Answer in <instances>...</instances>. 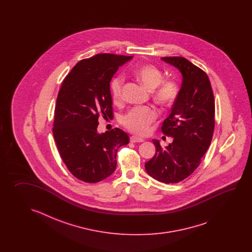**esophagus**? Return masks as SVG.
<instances>
[{
    "label": "esophagus",
    "mask_w": 252,
    "mask_h": 252,
    "mask_svg": "<svg viewBox=\"0 0 252 252\" xmlns=\"http://www.w3.org/2000/svg\"><path fill=\"white\" fill-rule=\"evenodd\" d=\"M130 141L133 142V143H136V142H143L144 139H142V138H140V137H138V136H136V135H133V136L130 137Z\"/></svg>",
    "instance_id": "1"
}]
</instances>
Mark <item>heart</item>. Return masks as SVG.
<instances>
[{"label": "heart", "instance_id": "b5f03b06", "mask_svg": "<svg viewBox=\"0 0 252 252\" xmlns=\"http://www.w3.org/2000/svg\"><path fill=\"white\" fill-rule=\"evenodd\" d=\"M134 77L143 86L152 91L156 102L162 106H169L176 101L178 94V86L175 81L162 80L160 70L152 64H141L133 70ZM124 77L118 75L113 78L111 84L112 95L114 102H121L123 97ZM158 113L154 108L144 106L131 109L122 118V123L126 128L136 133H146L150 124L157 118Z\"/></svg>", "mask_w": 252, "mask_h": 252}]
</instances>
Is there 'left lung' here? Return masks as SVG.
Segmentation results:
<instances>
[{
    "mask_svg": "<svg viewBox=\"0 0 252 252\" xmlns=\"http://www.w3.org/2000/svg\"><path fill=\"white\" fill-rule=\"evenodd\" d=\"M161 59L180 71L182 85L171 113L161 127L173 142L162 148L159 140L152 139L156 154L145 163V169L156 180L173 184L189 177L208 150L214 134L215 105L204 71L182 57Z\"/></svg>",
    "mask_w": 252,
    "mask_h": 252,
    "instance_id": "1",
    "label": "left lung"
}]
</instances>
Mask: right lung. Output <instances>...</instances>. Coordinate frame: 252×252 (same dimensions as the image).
Segmentation results:
<instances>
[{"label": "right lung", "mask_w": 252, "mask_h": 252, "mask_svg": "<svg viewBox=\"0 0 252 252\" xmlns=\"http://www.w3.org/2000/svg\"><path fill=\"white\" fill-rule=\"evenodd\" d=\"M133 57L98 54L83 59L65 76L57 98L53 135L64 165L76 178L97 183L113 174L119 148L129 141L115 128L98 133V119L113 118L110 82Z\"/></svg>", "instance_id": "1"}]
</instances>
